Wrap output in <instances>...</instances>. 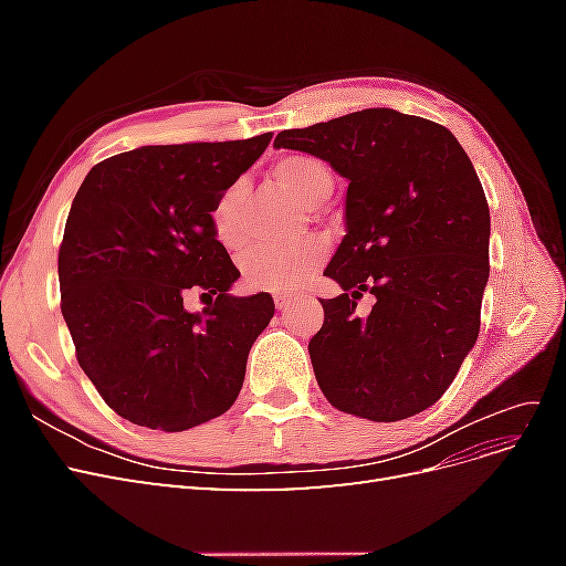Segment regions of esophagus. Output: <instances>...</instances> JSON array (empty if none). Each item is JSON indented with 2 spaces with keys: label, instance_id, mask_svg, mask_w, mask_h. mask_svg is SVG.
Here are the masks:
<instances>
[{
  "label": "esophagus",
  "instance_id": "obj_1",
  "mask_svg": "<svg viewBox=\"0 0 566 566\" xmlns=\"http://www.w3.org/2000/svg\"><path fill=\"white\" fill-rule=\"evenodd\" d=\"M290 295H273V304H276V310H287L290 306Z\"/></svg>",
  "mask_w": 566,
  "mask_h": 566
}]
</instances>
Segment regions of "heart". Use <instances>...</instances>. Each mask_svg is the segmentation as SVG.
Returning <instances> with one entry per match:
<instances>
[{
    "instance_id": "b5f03b06",
    "label": "heart",
    "mask_w": 566,
    "mask_h": 566,
    "mask_svg": "<svg viewBox=\"0 0 566 566\" xmlns=\"http://www.w3.org/2000/svg\"><path fill=\"white\" fill-rule=\"evenodd\" d=\"M273 179L302 208L316 210L333 191L331 169L312 156H287L273 165ZM245 198L243 181L229 184L210 208V229L219 245L227 250L241 248V205ZM328 245L323 238L312 235L293 248H250L241 254L243 285L254 293L290 295L312 279V273L325 262Z\"/></svg>"
}]
</instances>
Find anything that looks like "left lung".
I'll return each mask as SVG.
<instances>
[{"label":"left lung","mask_w":566,"mask_h":566,"mask_svg":"<svg viewBox=\"0 0 566 566\" xmlns=\"http://www.w3.org/2000/svg\"><path fill=\"white\" fill-rule=\"evenodd\" d=\"M331 163L349 181L347 235L325 266L342 295L321 300L310 342L335 408L406 420L441 399L474 347L489 281V202L455 136L432 119L366 108L273 142ZM364 292L368 317L355 314Z\"/></svg>","instance_id":"left-lung-1"}]
</instances>
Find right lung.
<instances>
[{
  "instance_id": "right-lung-1",
  "label": "right lung",
  "mask_w": 566,
  "mask_h": 566,
  "mask_svg": "<svg viewBox=\"0 0 566 566\" xmlns=\"http://www.w3.org/2000/svg\"><path fill=\"white\" fill-rule=\"evenodd\" d=\"M269 142L142 146L84 177L59 250L61 312L80 368L119 418L184 432L233 406L273 300L229 295L241 271L210 208ZM188 292L209 297L200 315L185 312Z\"/></svg>"
}]
</instances>
